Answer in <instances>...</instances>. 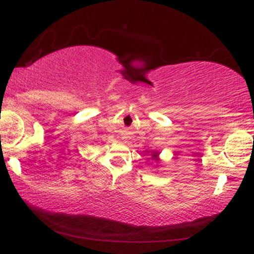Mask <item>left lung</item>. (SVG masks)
I'll return each mask as SVG.
<instances>
[{
    "label": "left lung",
    "instance_id": "obj_1",
    "mask_svg": "<svg viewBox=\"0 0 254 254\" xmlns=\"http://www.w3.org/2000/svg\"><path fill=\"white\" fill-rule=\"evenodd\" d=\"M158 156H159L158 152H156V151L152 152V159H153V160H158Z\"/></svg>",
    "mask_w": 254,
    "mask_h": 254
}]
</instances>
